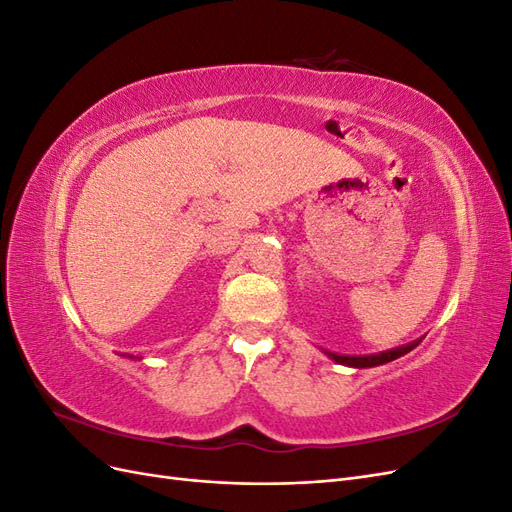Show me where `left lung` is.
<instances>
[{"label": "left lung", "instance_id": "8db88e82", "mask_svg": "<svg viewBox=\"0 0 512 512\" xmlns=\"http://www.w3.org/2000/svg\"><path fill=\"white\" fill-rule=\"evenodd\" d=\"M418 344H421V339H418V342L408 344V346H399V348H393V350H384V352H378V354H363V356L335 354V352H329V350H324V352H327L331 359L335 363H339V365L363 369V367H376V365H384V363H389V361H395V359H399V356H404L410 350H414Z\"/></svg>", "mask_w": 512, "mask_h": 512}]
</instances>
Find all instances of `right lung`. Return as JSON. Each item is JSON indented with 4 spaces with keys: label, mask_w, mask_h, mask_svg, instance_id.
Here are the masks:
<instances>
[{
    "label": "right lung",
    "mask_w": 512,
    "mask_h": 512,
    "mask_svg": "<svg viewBox=\"0 0 512 512\" xmlns=\"http://www.w3.org/2000/svg\"><path fill=\"white\" fill-rule=\"evenodd\" d=\"M130 359H132V356H130Z\"/></svg>",
    "instance_id": "right-lung-1"
}]
</instances>
